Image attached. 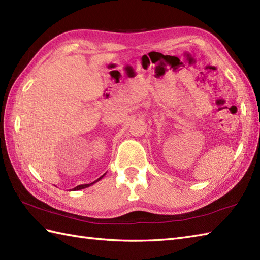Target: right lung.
Returning a JSON list of instances; mask_svg holds the SVG:
<instances>
[{"label": "right lung", "mask_w": 260, "mask_h": 260, "mask_svg": "<svg viewBox=\"0 0 260 260\" xmlns=\"http://www.w3.org/2000/svg\"><path fill=\"white\" fill-rule=\"evenodd\" d=\"M105 176V174L103 175V176H101V177H100L99 179H96V180L94 181V182H91V183H89V184H80V185H77V187L76 188H73L72 189V191H78V190H81V189H85V188H88V187H90V185H92V184H94L95 182H98V181H100V180H101V179L103 178Z\"/></svg>", "instance_id": "add662e5"}]
</instances>
